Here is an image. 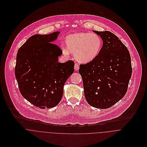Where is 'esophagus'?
<instances>
[{
    "label": "esophagus",
    "mask_w": 147,
    "mask_h": 147,
    "mask_svg": "<svg viewBox=\"0 0 147 147\" xmlns=\"http://www.w3.org/2000/svg\"><path fill=\"white\" fill-rule=\"evenodd\" d=\"M79 69V65L78 64H75V71H78Z\"/></svg>",
    "instance_id": "1"
}]
</instances>
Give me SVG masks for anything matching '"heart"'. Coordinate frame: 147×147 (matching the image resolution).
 Masks as SVG:
<instances>
[{
  "label": "heart",
  "instance_id": "1",
  "mask_svg": "<svg viewBox=\"0 0 147 147\" xmlns=\"http://www.w3.org/2000/svg\"><path fill=\"white\" fill-rule=\"evenodd\" d=\"M66 46H61L63 55L69 57L74 53L75 58L80 63H88L94 60L102 47V39L95 33L80 32L71 34L65 38Z\"/></svg>",
  "mask_w": 147,
  "mask_h": 147
}]
</instances>
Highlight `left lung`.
<instances>
[{"instance_id":"obj_1","label":"left lung","mask_w":147,"mask_h":147,"mask_svg":"<svg viewBox=\"0 0 147 147\" xmlns=\"http://www.w3.org/2000/svg\"><path fill=\"white\" fill-rule=\"evenodd\" d=\"M102 40L97 58L80 64L84 93L87 102L98 109H107L126 94L132 75L131 57L119 38L109 31L93 30Z\"/></svg>"}]
</instances>
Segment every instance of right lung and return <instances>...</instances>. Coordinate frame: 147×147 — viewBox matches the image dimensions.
Returning <instances> with one entry per match:
<instances>
[{
	"mask_svg": "<svg viewBox=\"0 0 147 147\" xmlns=\"http://www.w3.org/2000/svg\"><path fill=\"white\" fill-rule=\"evenodd\" d=\"M61 32L31 36L19 49L15 76L22 96L41 109L58 105L64 85L74 73V62L59 63L62 50L55 41Z\"/></svg>",
	"mask_w": 147,
	"mask_h": 147,
	"instance_id": "1",
	"label": "right lung"
}]
</instances>
